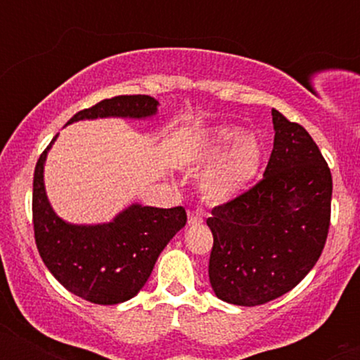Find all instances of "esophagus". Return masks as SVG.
I'll list each match as a JSON object with an SVG mask.
<instances>
[{"instance_id": "34e87169", "label": "esophagus", "mask_w": 360, "mask_h": 360, "mask_svg": "<svg viewBox=\"0 0 360 360\" xmlns=\"http://www.w3.org/2000/svg\"><path fill=\"white\" fill-rule=\"evenodd\" d=\"M202 221H203L202 214L197 212V210H191V212L188 214V224H190V226H197V224H200Z\"/></svg>"}]
</instances>
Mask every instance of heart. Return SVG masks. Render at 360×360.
<instances>
[{
    "mask_svg": "<svg viewBox=\"0 0 360 360\" xmlns=\"http://www.w3.org/2000/svg\"><path fill=\"white\" fill-rule=\"evenodd\" d=\"M223 154L216 165L202 177L203 197L214 203H226L240 197L254 184L263 165L264 150L254 134L240 129L221 127L207 134L191 153V163L197 167L209 163Z\"/></svg>",
    "mask_w": 360,
    "mask_h": 360,
    "instance_id": "b5f03b06",
    "label": "heart"
}]
</instances>
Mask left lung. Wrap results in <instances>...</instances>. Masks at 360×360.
Listing matches in <instances>:
<instances>
[{
	"mask_svg": "<svg viewBox=\"0 0 360 360\" xmlns=\"http://www.w3.org/2000/svg\"><path fill=\"white\" fill-rule=\"evenodd\" d=\"M274 150L263 179L212 209L209 281L219 300L268 303L296 288L324 249L333 177L310 134L271 110Z\"/></svg>",
	"mask_w": 360,
	"mask_h": 360,
	"instance_id": "left-lung-1",
	"label": "left lung"
}]
</instances>
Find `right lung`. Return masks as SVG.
<instances>
[{"instance_id":"add662e5","label":"right lung","mask_w":360,"mask_h":360,"mask_svg":"<svg viewBox=\"0 0 360 360\" xmlns=\"http://www.w3.org/2000/svg\"><path fill=\"white\" fill-rule=\"evenodd\" d=\"M158 101L150 96H118L76 112L69 123L96 118H150ZM39 157L32 181V224L36 248L50 274L82 300L118 304L136 296L153 271L160 252L186 224L183 207L132 203L110 223L71 224L53 212L43 181L49 150Z\"/></svg>"}]
</instances>
